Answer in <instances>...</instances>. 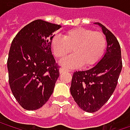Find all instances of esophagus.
Returning a JSON list of instances; mask_svg holds the SVG:
<instances>
[{
  "label": "esophagus",
  "instance_id": "34e87169",
  "mask_svg": "<svg viewBox=\"0 0 130 130\" xmlns=\"http://www.w3.org/2000/svg\"><path fill=\"white\" fill-rule=\"evenodd\" d=\"M69 72V71H71V70H68V69H67V68H60L59 69V73L60 74H62V73H63V72Z\"/></svg>",
  "mask_w": 130,
  "mask_h": 130
}]
</instances>
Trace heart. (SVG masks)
I'll use <instances>...</instances> for the list:
<instances>
[{
  "instance_id": "b5f03b06",
  "label": "heart",
  "mask_w": 130,
  "mask_h": 130,
  "mask_svg": "<svg viewBox=\"0 0 130 130\" xmlns=\"http://www.w3.org/2000/svg\"><path fill=\"white\" fill-rule=\"evenodd\" d=\"M55 56L61 59L73 51L72 54L61 61L66 67H77L83 64L89 68L97 64L103 57L106 50L107 40L101 31L78 27L67 31L63 38L54 36L50 41Z\"/></svg>"
}]
</instances>
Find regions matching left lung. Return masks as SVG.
Listing matches in <instances>:
<instances>
[{
    "label": "left lung",
    "instance_id": "left-lung-1",
    "mask_svg": "<svg viewBox=\"0 0 130 130\" xmlns=\"http://www.w3.org/2000/svg\"><path fill=\"white\" fill-rule=\"evenodd\" d=\"M99 25L106 37L107 49L102 59L92 68L73 74L71 94L84 111L99 110L110 99L122 70L121 50L116 37L103 25Z\"/></svg>",
    "mask_w": 130,
    "mask_h": 130
}]
</instances>
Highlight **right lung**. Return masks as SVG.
Segmentation results:
<instances>
[{
  "mask_svg": "<svg viewBox=\"0 0 130 130\" xmlns=\"http://www.w3.org/2000/svg\"><path fill=\"white\" fill-rule=\"evenodd\" d=\"M60 28V25L37 19L22 28L11 43L7 59L9 84L24 109L41 108L53 92L59 71L50 41Z\"/></svg>",
  "mask_w": 130,
  "mask_h": 130,
  "instance_id": "right-lung-1",
  "label": "right lung"
}]
</instances>
